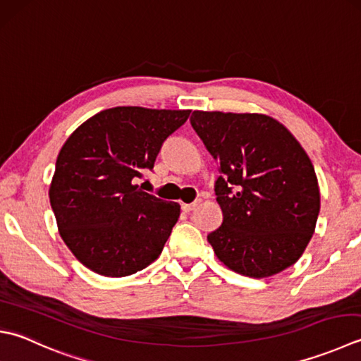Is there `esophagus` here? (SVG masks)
Instances as JSON below:
<instances>
[{
    "label": "esophagus",
    "mask_w": 361,
    "mask_h": 361,
    "mask_svg": "<svg viewBox=\"0 0 361 361\" xmlns=\"http://www.w3.org/2000/svg\"><path fill=\"white\" fill-rule=\"evenodd\" d=\"M199 203H200V202H194V203H183V204H181V209L185 211V213H189V211H192V209H194Z\"/></svg>",
    "instance_id": "esophagus-1"
}]
</instances>
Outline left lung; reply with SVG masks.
<instances>
[{
  "label": "left lung",
  "mask_w": 361,
  "mask_h": 361,
  "mask_svg": "<svg viewBox=\"0 0 361 361\" xmlns=\"http://www.w3.org/2000/svg\"><path fill=\"white\" fill-rule=\"evenodd\" d=\"M190 125L219 162L216 200L224 221L208 235L219 261L253 279L293 266L321 208L314 167L299 140L258 112L194 111Z\"/></svg>",
  "instance_id": "left-lung-1"
}]
</instances>
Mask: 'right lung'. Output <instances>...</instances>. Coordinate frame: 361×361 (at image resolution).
<instances>
[{"instance_id": "right-lung-1", "label": "right lung", "mask_w": 361, "mask_h": 361, "mask_svg": "<svg viewBox=\"0 0 361 361\" xmlns=\"http://www.w3.org/2000/svg\"><path fill=\"white\" fill-rule=\"evenodd\" d=\"M189 109L117 106L70 134L56 159L49 203L62 241L87 269L126 277L157 259L180 217V204L145 192L162 142Z\"/></svg>"}]
</instances>
